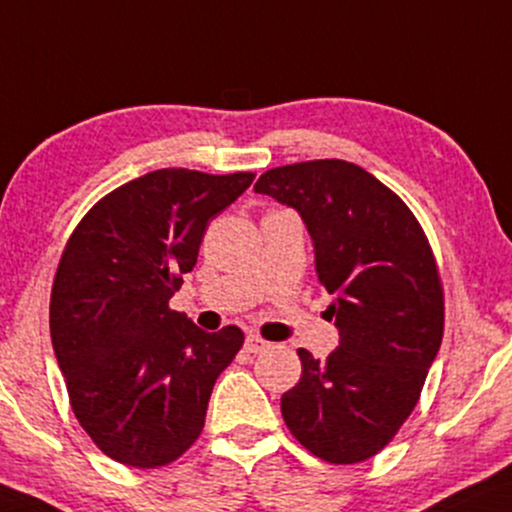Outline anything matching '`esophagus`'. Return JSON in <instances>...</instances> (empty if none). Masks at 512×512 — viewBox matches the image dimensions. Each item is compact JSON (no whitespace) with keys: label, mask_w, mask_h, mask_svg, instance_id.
Returning <instances> with one entry per match:
<instances>
[{"label":"esophagus","mask_w":512,"mask_h":512,"mask_svg":"<svg viewBox=\"0 0 512 512\" xmlns=\"http://www.w3.org/2000/svg\"><path fill=\"white\" fill-rule=\"evenodd\" d=\"M268 346L270 344L266 342V339H261V337H258V334H246L244 349L249 351V353H261V351H266Z\"/></svg>","instance_id":"obj_1"}]
</instances>
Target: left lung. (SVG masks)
Wrapping results in <instances>:
<instances>
[{
    "instance_id": "left-lung-1",
    "label": "left lung",
    "mask_w": 512,
    "mask_h": 512,
    "mask_svg": "<svg viewBox=\"0 0 512 512\" xmlns=\"http://www.w3.org/2000/svg\"><path fill=\"white\" fill-rule=\"evenodd\" d=\"M254 192L306 223L339 330L323 361L299 349L304 372L282 394V418L313 456L361 463L406 422L441 346L444 292L430 242L410 208L349 161L266 170Z\"/></svg>"
}]
</instances>
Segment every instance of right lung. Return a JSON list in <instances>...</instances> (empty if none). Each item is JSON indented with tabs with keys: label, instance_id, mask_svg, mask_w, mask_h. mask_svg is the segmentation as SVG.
Returning a JSON list of instances; mask_svg holds the SVG:
<instances>
[{
	"label": "right lung",
	"instance_id": "right-lung-1",
	"mask_svg": "<svg viewBox=\"0 0 512 512\" xmlns=\"http://www.w3.org/2000/svg\"><path fill=\"white\" fill-rule=\"evenodd\" d=\"M251 180L154 170L97 201L63 249L49 304L54 356L82 430L118 463L168 465L204 430L244 332L199 330L168 301L197 266L208 220Z\"/></svg>",
	"mask_w": 512,
	"mask_h": 512
}]
</instances>
